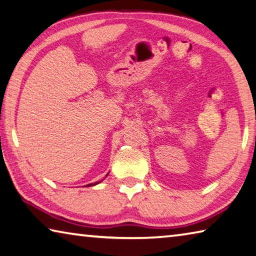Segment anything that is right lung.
Masks as SVG:
<instances>
[{
	"instance_id": "1",
	"label": "right lung",
	"mask_w": 256,
	"mask_h": 256,
	"mask_svg": "<svg viewBox=\"0 0 256 256\" xmlns=\"http://www.w3.org/2000/svg\"><path fill=\"white\" fill-rule=\"evenodd\" d=\"M106 176H108V174H106ZM98 183H100V181H98V182H96V183H90V184H88L86 186H96V184H98Z\"/></svg>"
}]
</instances>
